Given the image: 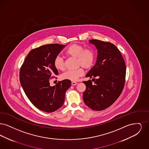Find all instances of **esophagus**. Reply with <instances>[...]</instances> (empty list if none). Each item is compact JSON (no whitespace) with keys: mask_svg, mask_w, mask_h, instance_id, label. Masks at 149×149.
I'll use <instances>...</instances> for the list:
<instances>
[{"mask_svg":"<svg viewBox=\"0 0 149 149\" xmlns=\"http://www.w3.org/2000/svg\"><path fill=\"white\" fill-rule=\"evenodd\" d=\"M78 83L77 82H75V81H72L71 82V85L74 86V85H76Z\"/></svg>","mask_w":149,"mask_h":149,"instance_id":"1","label":"esophagus"}]
</instances>
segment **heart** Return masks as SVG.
<instances>
[{
  "instance_id": "heart-1",
  "label": "heart",
  "mask_w": 149,
  "mask_h": 149,
  "mask_svg": "<svg viewBox=\"0 0 149 149\" xmlns=\"http://www.w3.org/2000/svg\"><path fill=\"white\" fill-rule=\"evenodd\" d=\"M66 54L69 56L77 58V65L78 66L88 69L91 68L95 60V55L92 50L85 49L80 45L74 43L68 49ZM54 65L57 70H63L65 69V63L63 58L60 56H57L54 61ZM84 70L82 68H79L75 70H68L64 72L61 77L64 80L76 81L78 78L82 77Z\"/></svg>"
}]
</instances>
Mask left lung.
Returning a JSON list of instances; mask_svg holds the SVG:
<instances>
[{
	"instance_id": "left-lung-1",
	"label": "left lung",
	"mask_w": 149,
	"mask_h": 149,
	"mask_svg": "<svg viewBox=\"0 0 149 149\" xmlns=\"http://www.w3.org/2000/svg\"><path fill=\"white\" fill-rule=\"evenodd\" d=\"M89 42L97 49L95 65L86 74L93 78L83 81L85 104L94 111H102L111 106L120 95L125 83L126 66L119 50L113 43L98 40ZM93 77H96L95 79Z\"/></svg>"
}]
</instances>
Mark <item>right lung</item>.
Listing matches in <instances>:
<instances>
[{
	"mask_svg": "<svg viewBox=\"0 0 149 149\" xmlns=\"http://www.w3.org/2000/svg\"><path fill=\"white\" fill-rule=\"evenodd\" d=\"M65 46L49 44L31 50L20 69V83L26 95L36 108L45 112H53L62 106L65 92L71 86L69 80L53 86L49 82L50 78L58 74L54 59Z\"/></svg>",
	"mask_w": 149,
	"mask_h": 149,
	"instance_id": "1",
	"label": "right lung"
}]
</instances>
